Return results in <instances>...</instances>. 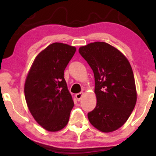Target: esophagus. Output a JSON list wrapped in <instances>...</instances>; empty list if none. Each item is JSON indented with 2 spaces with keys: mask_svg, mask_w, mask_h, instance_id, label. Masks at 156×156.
I'll return each instance as SVG.
<instances>
[{
  "mask_svg": "<svg viewBox=\"0 0 156 156\" xmlns=\"http://www.w3.org/2000/svg\"><path fill=\"white\" fill-rule=\"evenodd\" d=\"M82 96H83V92H80V93L76 94L75 97H76V99H77V101H80L81 99L82 98Z\"/></svg>",
  "mask_w": 156,
  "mask_h": 156,
  "instance_id": "esophagus-1",
  "label": "esophagus"
}]
</instances>
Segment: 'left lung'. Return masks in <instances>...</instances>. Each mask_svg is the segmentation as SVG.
Returning a JSON list of instances; mask_svg holds the SVG:
<instances>
[{
    "instance_id": "obj_1",
    "label": "left lung",
    "mask_w": 156,
    "mask_h": 156,
    "mask_svg": "<svg viewBox=\"0 0 156 156\" xmlns=\"http://www.w3.org/2000/svg\"><path fill=\"white\" fill-rule=\"evenodd\" d=\"M79 52L93 70L97 105L88 113L89 122L108 133L124 124L135 107V80L129 60L119 50L104 42L82 46Z\"/></svg>"
}]
</instances>
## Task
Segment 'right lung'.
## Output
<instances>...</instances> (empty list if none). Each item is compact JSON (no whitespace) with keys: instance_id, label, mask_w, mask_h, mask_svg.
I'll use <instances>...</instances> for the list:
<instances>
[{"instance_id":"1","label":"right lung","mask_w":156,"mask_h":156,"mask_svg":"<svg viewBox=\"0 0 156 156\" xmlns=\"http://www.w3.org/2000/svg\"><path fill=\"white\" fill-rule=\"evenodd\" d=\"M76 48L55 42L36 57L25 83L27 105L35 120L49 131L66 126L74 106L64 71Z\"/></svg>"}]
</instances>
